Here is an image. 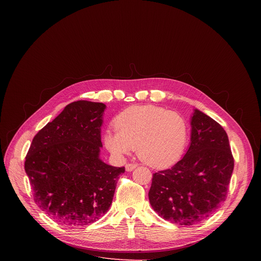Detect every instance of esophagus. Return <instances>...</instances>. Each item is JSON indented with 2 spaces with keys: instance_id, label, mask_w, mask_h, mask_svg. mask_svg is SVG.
Listing matches in <instances>:
<instances>
[{
  "instance_id": "34e87169",
  "label": "esophagus",
  "mask_w": 261,
  "mask_h": 261,
  "mask_svg": "<svg viewBox=\"0 0 261 261\" xmlns=\"http://www.w3.org/2000/svg\"><path fill=\"white\" fill-rule=\"evenodd\" d=\"M137 167V164H134V163H128L126 164V170L127 171H132L134 168Z\"/></svg>"
}]
</instances>
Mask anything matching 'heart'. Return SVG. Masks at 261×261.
Listing matches in <instances>:
<instances>
[{
    "label": "heart",
    "instance_id": "b5f03b06",
    "mask_svg": "<svg viewBox=\"0 0 261 261\" xmlns=\"http://www.w3.org/2000/svg\"><path fill=\"white\" fill-rule=\"evenodd\" d=\"M114 124L116 131L107 130L103 136L107 150L122 159L136 147L138 158L154 168L175 163L188 140L185 118L155 105L129 107L117 116Z\"/></svg>",
    "mask_w": 261,
    "mask_h": 261
}]
</instances>
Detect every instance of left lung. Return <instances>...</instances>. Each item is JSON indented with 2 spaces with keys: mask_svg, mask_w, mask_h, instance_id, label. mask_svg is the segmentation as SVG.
Wrapping results in <instances>:
<instances>
[{
  "mask_svg": "<svg viewBox=\"0 0 261 261\" xmlns=\"http://www.w3.org/2000/svg\"><path fill=\"white\" fill-rule=\"evenodd\" d=\"M233 166L225 130L194 109L188 151L171 168L153 174L150 203L160 217L174 224H197L226 199Z\"/></svg>",
  "mask_w": 261,
  "mask_h": 261,
  "instance_id": "8db88e82",
  "label": "left lung"
}]
</instances>
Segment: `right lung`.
Here are the masks:
<instances>
[{
    "label": "right lung",
    "mask_w": 261,
    "mask_h": 261,
    "mask_svg": "<svg viewBox=\"0 0 261 261\" xmlns=\"http://www.w3.org/2000/svg\"><path fill=\"white\" fill-rule=\"evenodd\" d=\"M106 105L80 100L35 135L24 170L34 200L49 217L69 227L92 224L113 202L125 167L104 163L99 155Z\"/></svg>",
    "instance_id": "add662e5"
}]
</instances>
